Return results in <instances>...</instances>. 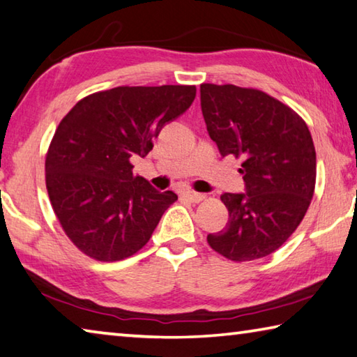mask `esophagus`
Instances as JSON below:
<instances>
[{
    "mask_svg": "<svg viewBox=\"0 0 357 357\" xmlns=\"http://www.w3.org/2000/svg\"><path fill=\"white\" fill-rule=\"evenodd\" d=\"M183 197L186 199V201H190L192 204H199L204 201L205 195H202V192H196V191H186V192H183Z\"/></svg>",
    "mask_w": 357,
    "mask_h": 357,
    "instance_id": "1",
    "label": "esophagus"
}]
</instances>
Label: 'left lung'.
<instances>
[{
  "label": "left lung",
  "mask_w": 357,
  "mask_h": 357,
  "mask_svg": "<svg viewBox=\"0 0 357 357\" xmlns=\"http://www.w3.org/2000/svg\"><path fill=\"white\" fill-rule=\"evenodd\" d=\"M201 106L222 156L241 158L245 195L224 192V230L211 249L232 261L257 260L284 245L301 224L315 191L317 155L310 131L290 106L252 87L201 84Z\"/></svg>",
  "instance_id": "1"
}]
</instances>
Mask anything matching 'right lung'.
I'll return each instance as SVG.
<instances>
[{"label": "right lung", "mask_w": 357, "mask_h": 357, "mask_svg": "<svg viewBox=\"0 0 357 357\" xmlns=\"http://www.w3.org/2000/svg\"><path fill=\"white\" fill-rule=\"evenodd\" d=\"M195 97L196 86H119L81 98L59 122L45 155L47 191L62 230L87 257H131L177 201L135 175L131 158H144Z\"/></svg>", "instance_id": "right-lung-1"}]
</instances>
